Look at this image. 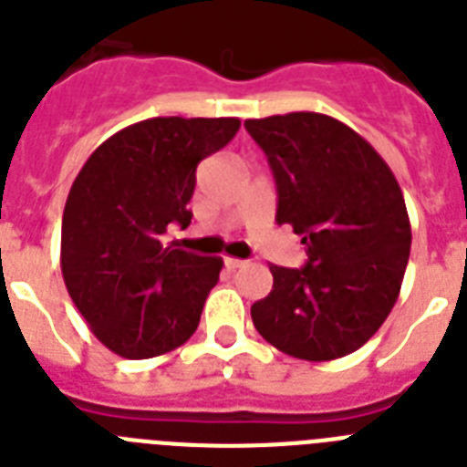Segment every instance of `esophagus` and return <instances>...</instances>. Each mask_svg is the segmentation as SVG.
<instances>
[{
    "label": "esophagus",
    "mask_w": 467,
    "mask_h": 467,
    "mask_svg": "<svg viewBox=\"0 0 467 467\" xmlns=\"http://www.w3.org/2000/svg\"><path fill=\"white\" fill-rule=\"evenodd\" d=\"M225 265H228L230 270H237V267H244L246 261H242V258H225Z\"/></svg>",
    "instance_id": "1"
}]
</instances>
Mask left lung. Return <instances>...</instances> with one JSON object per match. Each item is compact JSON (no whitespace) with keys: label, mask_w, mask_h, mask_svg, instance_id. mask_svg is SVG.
<instances>
[{"label":"left lung","mask_w":467,"mask_h":467,"mask_svg":"<svg viewBox=\"0 0 467 467\" xmlns=\"http://www.w3.org/2000/svg\"><path fill=\"white\" fill-rule=\"evenodd\" d=\"M277 185V223L306 244L303 267L270 265L251 306L258 334L307 362L359 350L390 315L411 249L395 173L359 133L319 112L246 119Z\"/></svg>","instance_id":"8db88e82"}]
</instances>
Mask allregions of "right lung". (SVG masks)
Wrapping results in <instances>:
<instances>
[{
	"label": "right lung",
	"mask_w": 467,
	"mask_h": 467,
	"mask_svg": "<svg viewBox=\"0 0 467 467\" xmlns=\"http://www.w3.org/2000/svg\"><path fill=\"white\" fill-rule=\"evenodd\" d=\"M237 117H152L93 150L63 211L60 270L93 336L115 355L148 359L194 334L223 258L164 244L188 228L197 164L230 143Z\"/></svg>",
	"instance_id": "add662e5"
}]
</instances>
